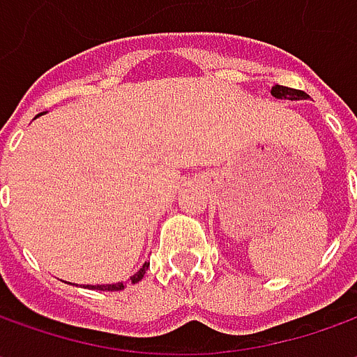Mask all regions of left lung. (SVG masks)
<instances>
[{"label":"left lung","instance_id":"1","mask_svg":"<svg viewBox=\"0 0 357 357\" xmlns=\"http://www.w3.org/2000/svg\"><path fill=\"white\" fill-rule=\"evenodd\" d=\"M272 95H274L276 99H292V101L306 99V97H308L304 91L290 89V87H284V85H274V87H272Z\"/></svg>","mask_w":357,"mask_h":357}]
</instances>
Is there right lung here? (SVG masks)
Listing matches in <instances>:
<instances>
[{
    "label": "right lung",
    "instance_id": "obj_1",
    "mask_svg": "<svg viewBox=\"0 0 357 357\" xmlns=\"http://www.w3.org/2000/svg\"><path fill=\"white\" fill-rule=\"evenodd\" d=\"M146 268H149V264H143V268L135 274V276H130V282L135 284V282H139L141 278L144 276V272H146ZM89 288H95V290H111V292H115V290H123L125 286L119 282V284H107V286H89Z\"/></svg>",
    "mask_w": 357,
    "mask_h": 357
}]
</instances>
